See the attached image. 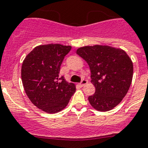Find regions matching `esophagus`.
Here are the masks:
<instances>
[{
    "label": "esophagus",
    "instance_id": "obj_1",
    "mask_svg": "<svg viewBox=\"0 0 148 148\" xmlns=\"http://www.w3.org/2000/svg\"><path fill=\"white\" fill-rule=\"evenodd\" d=\"M87 82H88V81H87V80L83 79V80H81V82L80 83V86H84L85 84H87Z\"/></svg>",
    "mask_w": 148,
    "mask_h": 148
}]
</instances>
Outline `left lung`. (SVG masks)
Here are the masks:
<instances>
[{
	"mask_svg": "<svg viewBox=\"0 0 148 148\" xmlns=\"http://www.w3.org/2000/svg\"><path fill=\"white\" fill-rule=\"evenodd\" d=\"M77 54L88 64L96 91L88 97L98 111L111 110L128 93L133 77V63L124 50L108 45L84 46Z\"/></svg>",
	"mask_w": 148,
	"mask_h": 148,
	"instance_id": "left-lung-1",
	"label": "left lung"
}]
</instances>
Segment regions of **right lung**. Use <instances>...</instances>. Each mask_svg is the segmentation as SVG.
I'll list each match as a JSON object with an SVG mask.
<instances>
[{"instance_id": "obj_1", "label": "right lung", "mask_w": 148, "mask_h": 148, "mask_svg": "<svg viewBox=\"0 0 148 148\" xmlns=\"http://www.w3.org/2000/svg\"><path fill=\"white\" fill-rule=\"evenodd\" d=\"M71 46L61 44L39 45L25 58L21 68L27 97L37 108L56 113L67 106L76 90L73 83L60 77V68Z\"/></svg>"}]
</instances>
